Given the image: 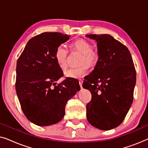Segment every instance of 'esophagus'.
<instances>
[{"label": "esophagus", "mask_w": 148, "mask_h": 148, "mask_svg": "<svg viewBox=\"0 0 148 148\" xmlns=\"http://www.w3.org/2000/svg\"><path fill=\"white\" fill-rule=\"evenodd\" d=\"M79 86L81 88H82V84H83V80L82 79H79Z\"/></svg>", "instance_id": "1"}]
</instances>
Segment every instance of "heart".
<instances>
[{
  "mask_svg": "<svg viewBox=\"0 0 148 148\" xmlns=\"http://www.w3.org/2000/svg\"><path fill=\"white\" fill-rule=\"evenodd\" d=\"M72 48L77 51L82 52L80 64L82 65L76 68H71L64 73L66 77L79 79L88 73L89 66L94 65L99 60L98 52L92 48V44L84 39H79L74 42L71 44ZM68 50L63 45H59L55 50V59L58 65L62 70L66 69L67 67V56Z\"/></svg>",
  "mask_w": 148,
  "mask_h": 148,
  "instance_id": "obj_1",
  "label": "heart"
}]
</instances>
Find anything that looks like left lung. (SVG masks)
Returning a JSON list of instances; mask_svg holds the SVG:
<instances>
[{"label": "left lung", "instance_id": "left-lung-1", "mask_svg": "<svg viewBox=\"0 0 148 148\" xmlns=\"http://www.w3.org/2000/svg\"><path fill=\"white\" fill-rule=\"evenodd\" d=\"M96 40L99 60L85 77L83 88L92 94L86 105L88 122L101 130L118 127L133 100L136 71L128 48L108 34H89Z\"/></svg>", "mask_w": 148, "mask_h": 148}]
</instances>
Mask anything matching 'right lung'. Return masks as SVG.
I'll use <instances>...</instances> for the list:
<instances>
[{
	"label": "right lung",
	"instance_id": "1",
	"mask_svg": "<svg viewBox=\"0 0 148 148\" xmlns=\"http://www.w3.org/2000/svg\"><path fill=\"white\" fill-rule=\"evenodd\" d=\"M69 36L44 32L31 38L19 56L16 67L15 89L21 108L38 126L57 123L64 116L68 100L80 90L77 79L56 83L63 72L55 59V50Z\"/></svg>",
	"mask_w": 148,
	"mask_h": 148
}]
</instances>
